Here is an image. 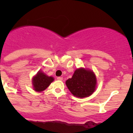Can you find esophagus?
Returning <instances> with one entry per match:
<instances>
[{"label": "esophagus", "instance_id": "esophagus-1", "mask_svg": "<svg viewBox=\"0 0 133 133\" xmlns=\"http://www.w3.org/2000/svg\"><path fill=\"white\" fill-rule=\"evenodd\" d=\"M57 80H62L63 78L61 77V76H58V77H57Z\"/></svg>", "mask_w": 133, "mask_h": 133}]
</instances>
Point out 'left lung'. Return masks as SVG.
Returning <instances> with one entry per match:
<instances>
[{
  "mask_svg": "<svg viewBox=\"0 0 133 133\" xmlns=\"http://www.w3.org/2000/svg\"><path fill=\"white\" fill-rule=\"evenodd\" d=\"M67 87L75 96L80 98L91 95L96 89V75L91 70L83 68L76 69L71 78L65 82Z\"/></svg>",
  "mask_w": 133,
  "mask_h": 133,
  "instance_id": "obj_1",
  "label": "left lung"
}]
</instances>
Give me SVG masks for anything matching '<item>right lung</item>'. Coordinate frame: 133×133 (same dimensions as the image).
I'll use <instances>...</instances> for the list:
<instances>
[{
  "label": "right lung",
  "mask_w": 133,
  "mask_h": 133,
  "mask_svg": "<svg viewBox=\"0 0 133 133\" xmlns=\"http://www.w3.org/2000/svg\"><path fill=\"white\" fill-rule=\"evenodd\" d=\"M53 80L54 78L48 76L42 71H39L32 79L33 89L37 92L42 91L50 85Z\"/></svg>",
  "instance_id": "add662e5"
}]
</instances>
